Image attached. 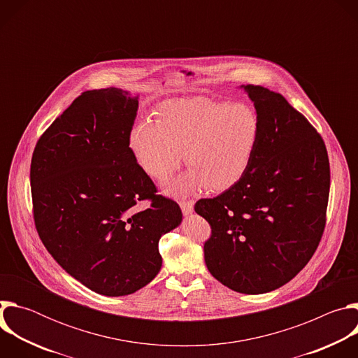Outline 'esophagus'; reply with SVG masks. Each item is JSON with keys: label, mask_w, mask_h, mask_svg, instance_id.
Returning <instances> with one entry per match:
<instances>
[{"label": "esophagus", "mask_w": 358, "mask_h": 358, "mask_svg": "<svg viewBox=\"0 0 358 358\" xmlns=\"http://www.w3.org/2000/svg\"><path fill=\"white\" fill-rule=\"evenodd\" d=\"M180 207H181V211L184 215H189L194 211V201H191V199L182 201V202H180Z\"/></svg>", "instance_id": "esophagus-1"}]
</instances>
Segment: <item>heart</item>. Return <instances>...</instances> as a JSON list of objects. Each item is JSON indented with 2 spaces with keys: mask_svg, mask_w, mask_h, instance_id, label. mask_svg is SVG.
<instances>
[{
  "mask_svg": "<svg viewBox=\"0 0 358 358\" xmlns=\"http://www.w3.org/2000/svg\"><path fill=\"white\" fill-rule=\"evenodd\" d=\"M156 120H143L129 133V148L150 177L164 180L184 162L188 171L166 189L188 195L202 185L221 191L248 170L261 137V120L253 108L207 97L166 100Z\"/></svg>",
  "mask_w": 358,
  "mask_h": 358,
  "instance_id": "1",
  "label": "heart"
}]
</instances>
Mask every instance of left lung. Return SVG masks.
<instances>
[{
  "instance_id": "left-lung-1",
  "label": "left lung",
  "mask_w": 358,
  "mask_h": 358,
  "mask_svg": "<svg viewBox=\"0 0 358 358\" xmlns=\"http://www.w3.org/2000/svg\"><path fill=\"white\" fill-rule=\"evenodd\" d=\"M261 120L246 173L195 213L213 229L203 245L211 275L245 293L272 292L313 257L326 224L330 164L323 138L276 92L242 85Z\"/></svg>"
}]
</instances>
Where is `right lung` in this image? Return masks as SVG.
<instances>
[{
    "label": "right lung",
    "mask_w": 358,
    "mask_h": 358,
    "mask_svg": "<svg viewBox=\"0 0 358 358\" xmlns=\"http://www.w3.org/2000/svg\"><path fill=\"white\" fill-rule=\"evenodd\" d=\"M138 94L83 92L38 140L31 162L34 218L52 258L105 296H126L162 269L160 238L182 221L137 166L129 133ZM148 199L143 209L140 200Z\"/></svg>",
    "instance_id": "obj_1"
}]
</instances>
